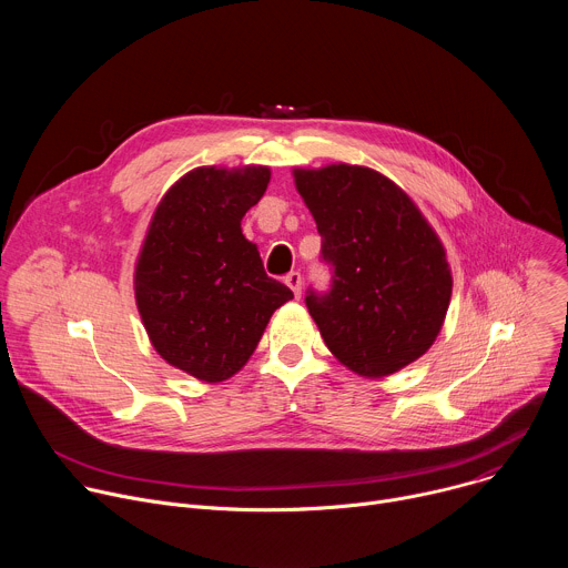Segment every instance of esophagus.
Segmentation results:
<instances>
[{"instance_id": "obj_1", "label": "esophagus", "mask_w": 568, "mask_h": 568, "mask_svg": "<svg viewBox=\"0 0 568 568\" xmlns=\"http://www.w3.org/2000/svg\"><path fill=\"white\" fill-rule=\"evenodd\" d=\"M285 283H287V287H290V290L294 292V296L298 298V296H301V285H303V276H301L298 272H292V274H287Z\"/></svg>"}]
</instances>
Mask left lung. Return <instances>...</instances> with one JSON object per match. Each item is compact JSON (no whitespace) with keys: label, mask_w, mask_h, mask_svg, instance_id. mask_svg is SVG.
<instances>
[{"label":"left lung","mask_w":568,"mask_h":568,"mask_svg":"<svg viewBox=\"0 0 568 568\" xmlns=\"http://www.w3.org/2000/svg\"><path fill=\"white\" fill-rule=\"evenodd\" d=\"M321 235L328 290L305 292L323 342L351 371L382 377L416 362L440 333L452 274L416 204L362 166L296 171Z\"/></svg>","instance_id":"left-lung-1"}]
</instances>
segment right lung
I'll return each instance as SVG.
<instances>
[{"label": "right lung", "mask_w": 568, "mask_h": 568, "mask_svg": "<svg viewBox=\"0 0 568 568\" xmlns=\"http://www.w3.org/2000/svg\"><path fill=\"white\" fill-rule=\"evenodd\" d=\"M270 169H197L156 206L134 292L152 346L204 382L237 373L292 290L267 276L240 220L258 204Z\"/></svg>", "instance_id": "right-lung-1"}]
</instances>
